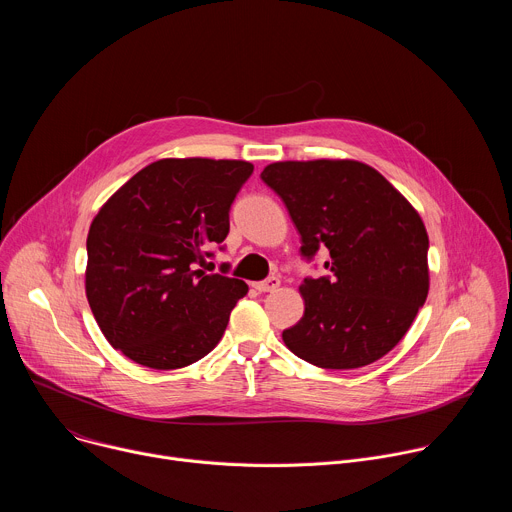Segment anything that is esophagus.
<instances>
[{
	"label": "esophagus",
	"mask_w": 512,
	"mask_h": 512,
	"mask_svg": "<svg viewBox=\"0 0 512 512\" xmlns=\"http://www.w3.org/2000/svg\"><path fill=\"white\" fill-rule=\"evenodd\" d=\"M253 287L259 291V294H267V291H275V289L279 287V277L271 275V277H267V279H263V281L253 283Z\"/></svg>",
	"instance_id": "34e87169"
}]
</instances>
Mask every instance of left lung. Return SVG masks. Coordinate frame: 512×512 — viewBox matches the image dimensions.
Instances as JSON below:
<instances>
[{"label":"left lung","instance_id":"1","mask_svg":"<svg viewBox=\"0 0 512 512\" xmlns=\"http://www.w3.org/2000/svg\"><path fill=\"white\" fill-rule=\"evenodd\" d=\"M261 180L283 200L306 261L328 251L326 275L306 277L302 320L285 346L320 369H358L405 336L429 289V239L415 208L371 166L277 162Z\"/></svg>","mask_w":512,"mask_h":512}]
</instances>
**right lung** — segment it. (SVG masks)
I'll use <instances>...</instances> for the list:
<instances>
[{
  "label": "right lung",
  "mask_w": 512,
  "mask_h": 512,
  "mask_svg": "<svg viewBox=\"0 0 512 512\" xmlns=\"http://www.w3.org/2000/svg\"><path fill=\"white\" fill-rule=\"evenodd\" d=\"M251 174L253 164L237 160H160L105 202L87 237L85 285L113 348L170 371L223 338L249 287L196 265L227 239L231 206Z\"/></svg>",
  "instance_id": "right-lung-1"
}]
</instances>
